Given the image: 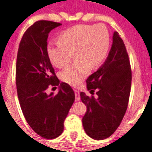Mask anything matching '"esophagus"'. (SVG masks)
Returning <instances> with one entry per match:
<instances>
[{"instance_id":"34e87169","label":"esophagus","mask_w":152,"mask_h":152,"mask_svg":"<svg viewBox=\"0 0 152 152\" xmlns=\"http://www.w3.org/2000/svg\"><path fill=\"white\" fill-rule=\"evenodd\" d=\"M75 95H76V102H78L80 100V91L76 90L75 91Z\"/></svg>"}]
</instances>
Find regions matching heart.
Instances as JSON below:
<instances>
[{
  "label": "heart",
  "mask_w": 152,
  "mask_h": 152,
  "mask_svg": "<svg viewBox=\"0 0 152 152\" xmlns=\"http://www.w3.org/2000/svg\"><path fill=\"white\" fill-rule=\"evenodd\" d=\"M109 48L110 35L104 25L81 24L65 29L58 40L49 42L47 53L51 63L58 68L66 66L75 53L76 61L60 72V78L76 87L88 76L91 65L97 67L104 61Z\"/></svg>",
  "instance_id": "obj_1"
}]
</instances>
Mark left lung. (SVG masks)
I'll return each mask as SVG.
<instances>
[{"mask_svg":"<svg viewBox=\"0 0 152 152\" xmlns=\"http://www.w3.org/2000/svg\"><path fill=\"white\" fill-rule=\"evenodd\" d=\"M132 72L126 46L118 32L112 37V45L104 63L87 80V90L96 91L97 98L80 93L87 112L83 118L86 134L94 140H104L120 125L127 109Z\"/></svg>","mask_w":152,"mask_h":152,"instance_id":"obj_1","label":"left lung"}]
</instances>
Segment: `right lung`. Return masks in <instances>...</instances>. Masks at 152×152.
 <instances>
[{
    "label": "right lung",
    "instance_id": "obj_1",
    "mask_svg": "<svg viewBox=\"0 0 152 152\" xmlns=\"http://www.w3.org/2000/svg\"><path fill=\"white\" fill-rule=\"evenodd\" d=\"M61 25L47 20L33 23L23 34L16 61L17 94L25 119L45 139L61 135L75 101L73 90L66 83H60L47 53L48 33ZM50 85H60L55 96L46 93Z\"/></svg>",
    "mask_w": 152,
    "mask_h": 152
}]
</instances>
